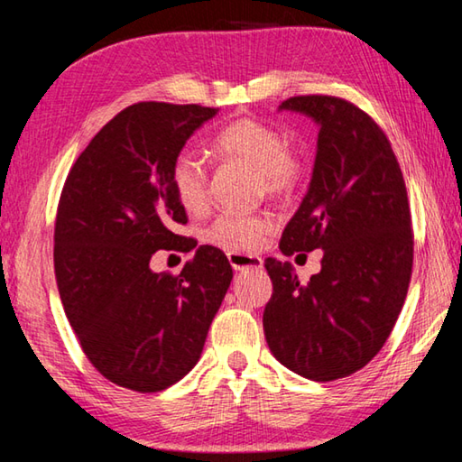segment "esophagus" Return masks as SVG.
Instances as JSON below:
<instances>
[{"instance_id": "1", "label": "esophagus", "mask_w": 462, "mask_h": 462, "mask_svg": "<svg viewBox=\"0 0 462 462\" xmlns=\"http://www.w3.org/2000/svg\"><path fill=\"white\" fill-rule=\"evenodd\" d=\"M228 261L234 271H259L263 269V259L256 254H245V253H228Z\"/></svg>"}]
</instances>
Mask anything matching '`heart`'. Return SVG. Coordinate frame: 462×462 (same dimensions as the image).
Returning <instances> with one entry per match:
<instances>
[{
    "label": "heart",
    "instance_id": "obj_1",
    "mask_svg": "<svg viewBox=\"0 0 462 462\" xmlns=\"http://www.w3.org/2000/svg\"><path fill=\"white\" fill-rule=\"evenodd\" d=\"M212 146L224 159L254 169L264 189L273 195H285L300 181V162L289 152L285 138L259 120L245 118L228 124L217 130ZM171 187L187 212L199 214L208 208V169L195 152L183 151L175 156ZM271 230L273 220L267 216L226 212L206 230V240L230 253H245L259 248Z\"/></svg>",
    "mask_w": 462,
    "mask_h": 462
}]
</instances>
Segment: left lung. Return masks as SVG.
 I'll list each match as a JSON object with an SVG mask.
<instances>
[{
    "label": "left lung",
    "instance_id": "left-lung-1",
    "mask_svg": "<svg viewBox=\"0 0 462 462\" xmlns=\"http://www.w3.org/2000/svg\"><path fill=\"white\" fill-rule=\"evenodd\" d=\"M319 128L301 206L285 226L281 253L322 248V271L300 283L291 263L267 259L273 295L263 314L273 356L301 377L356 373L389 338L408 293L413 236L403 175L387 136L340 97L285 99Z\"/></svg>",
    "mask_w": 462,
    "mask_h": 462
}]
</instances>
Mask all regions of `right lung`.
Returning a JSON list of instances; mask_svg holds the SVG:
<instances>
[{"label": "right lung", "instance_id": "add662e5", "mask_svg": "<svg viewBox=\"0 0 462 462\" xmlns=\"http://www.w3.org/2000/svg\"><path fill=\"white\" fill-rule=\"evenodd\" d=\"M216 114L161 101L122 109L62 187L54 226L62 308L91 365L140 393L167 389L198 365L232 281L226 254L208 245L177 277L151 269L156 250L198 245L173 232L187 214L171 165Z\"/></svg>", "mask_w": 462, "mask_h": 462}]
</instances>
